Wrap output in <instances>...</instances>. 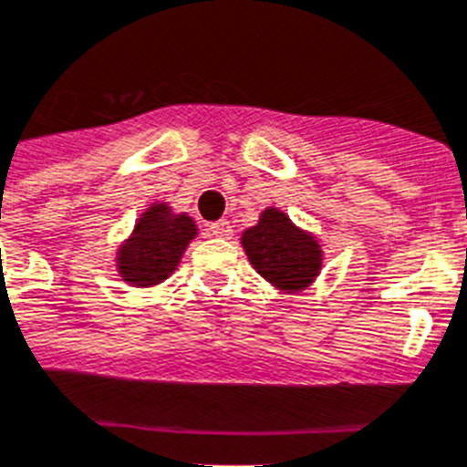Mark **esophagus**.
Instances as JSON below:
<instances>
[{"label": "esophagus", "instance_id": "esophagus-1", "mask_svg": "<svg viewBox=\"0 0 467 467\" xmlns=\"http://www.w3.org/2000/svg\"><path fill=\"white\" fill-rule=\"evenodd\" d=\"M210 234L214 238H231L234 236V229H231V224L226 219H222V222H214V224L210 226Z\"/></svg>", "mask_w": 467, "mask_h": 467}]
</instances>
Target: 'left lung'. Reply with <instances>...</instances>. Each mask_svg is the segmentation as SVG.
<instances>
[{
  "label": "left lung",
  "mask_w": 467,
  "mask_h": 467,
  "mask_svg": "<svg viewBox=\"0 0 467 467\" xmlns=\"http://www.w3.org/2000/svg\"><path fill=\"white\" fill-rule=\"evenodd\" d=\"M241 245L253 269L281 294L312 286L325 262L319 238L294 224L279 207H265L257 224L241 234Z\"/></svg>",
  "instance_id": "left-lung-1"
}]
</instances>
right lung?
Instances as JSON below:
<instances>
[{
  "mask_svg": "<svg viewBox=\"0 0 467 467\" xmlns=\"http://www.w3.org/2000/svg\"><path fill=\"white\" fill-rule=\"evenodd\" d=\"M195 236L198 224L188 212H173L169 202L155 200L140 212L129 236L117 245V275L133 288L157 286L176 272Z\"/></svg>",
  "mask_w": 467,
  "mask_h": 467,
  "instance_id": "right-lung-1",
  "label": "right lung"
}]
</instances>
